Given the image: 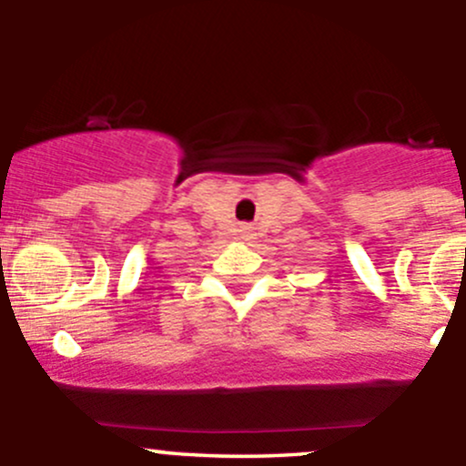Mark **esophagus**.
I'll return each instance as SVG.
<instances>
[{"label": "esophagus", "instance_id": "34e87169", "mask_svg": "<svg viewBox=\"0 0 466 466\" xmlns=\"http://www.w3.org/2000/svg\"><path fill=\"white\" fill-rule=\"evenodd\" d=\"M238 237L246 238V241H248V238H252V228H250V225H241V228H238Z\"/></svg>", "mask_w": 466, "mask_h": 466}]
</instances>
